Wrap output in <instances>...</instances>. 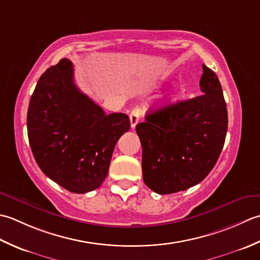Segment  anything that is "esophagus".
Segmentation results:
<instances>
[{"mask_svg": "<svg viewBox=\"0 0 260 260\" xmlns=\"http://www.w3.org/2000/svg\"><path fill=\"white\" fill-rule=\"evenodd\" d=\"M140 114H141V110H140L139 107H135L134 109L131 110V113H130V123H131V128H132V129H134L135 126L137 125V123L139 122Z\"/></svg>", "mask_w": 260, "mask_h": 260, "instance_id": "obj_1", "label": "esophagus"}]
</instances>
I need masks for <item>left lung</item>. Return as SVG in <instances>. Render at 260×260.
Here are the masks:
<instances>
[{
  "instance_id": "8db88e82",
  "label": "left lung",
  "mask_w": 260,
  "mask_h": 260,
  "mask_svg": "<svg viewBox=\"0 0 260 260\" xmlns=\"http://www.w3.org/2000/svg\"><path fill=\"white\" fill-rule=\"evenodd\" d=\"M200 96L169 104L146 116L136 131L142 146V175L158 194L202 182L224 145L228 111L218 76L203 65Z\"/></svg>"
}]
</instances>
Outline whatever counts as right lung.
Returning a JSON list of instances; mask_svg holds the SVG:
<instances>
[{
    "label": "right lung",
    "instance_id": "right-lung-1",
    "mask_svg": "<svg viewBox=\"0 0 260 260\" xmlns=\"http://www.w3.org/2000/svg\"><path fill=\"white\" fill-rule=\"evenodd\" d=\"M29 144L46 176L73 193H87L108 176L119 138L130 130L124 113L105 114L74 83L63 58L39 78L26 115Z\"/></svg>",
    "mask_w": 260,
    "mask_h": 260
}]
</instances>
